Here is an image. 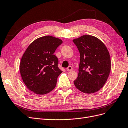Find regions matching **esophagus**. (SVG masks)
<instances>
[{
  "label": "esophagus",
  "mask_w": 128,
  "mask_h": 128,
  "mask_svg": "<svg viewBox=\"0 0 128 128\" xmlns=\"http://www.w3.org/2000/svg\"><path fill=\"white\" fill-rule=\"evenodd\" d=\"M72 66H69L67 68H66V70L68 71H72Z\"/></svg>",
  "instance_id": "obj_1"
}]
</instances>
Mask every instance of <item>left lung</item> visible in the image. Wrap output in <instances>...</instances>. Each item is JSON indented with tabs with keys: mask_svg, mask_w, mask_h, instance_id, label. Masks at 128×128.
Returning a JSON list of instances; mask_svg holds the SVG:
<instances>
[{
	"mask_svg": "<svg viewBox=\"0 0 128 128\" xmlns=\"http://www.w3.org/2000/svg\"><path fill=\"white\" fill-rule=\"evenodd\" d=\"M73 42L80 54L78 76L74 84L84 93H96L104 86L110 74L108 50L100 40L92 35H82Z\"/></svg>",
	"mask_w": 128,
	"mask_h": 128,
	"instance_id": "left-lung-1",
	"label": "left lung"
}]
</instances>
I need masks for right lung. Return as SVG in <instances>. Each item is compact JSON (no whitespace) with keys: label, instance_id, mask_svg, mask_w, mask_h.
I'll list each match as a JSON object with an SVG mask.
<instances>
[{"label":"right lung","instance_id":"add662e5","mask_svg":"<svg viewBox=\"0 0 128 128\" xmlns=\"http://www.w3.org/2000/svg\"><path fill=\"white\" fill-rule=\"evenodd\" d=\"M62 43V40L52 36H42L32 42L23 54L20 74L25 85L35 94L44 95L55 88L62 71L54 54Z\"/></svg>","mask_w":128,"mask_h":128}]
</instances>
